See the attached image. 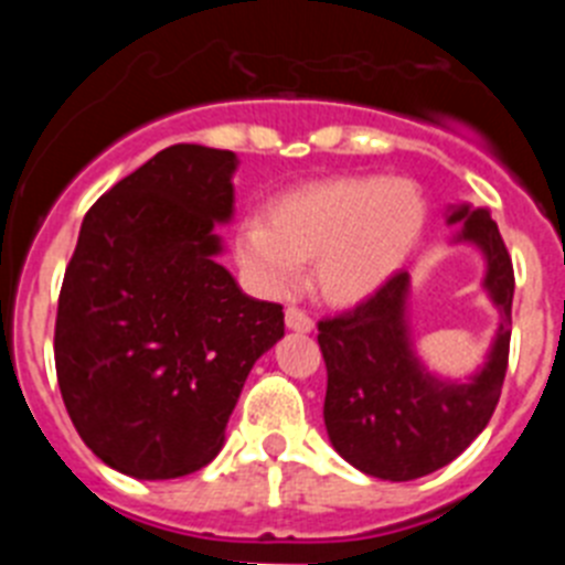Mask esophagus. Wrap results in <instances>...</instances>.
<instances>
[{
  "label": "esophagus",
  "mask_w": 565,
  "mask_h": 565,
  "mask_svg": "<svg viewBox=\"0 0 565 565\" xmlns=\"http://www.w3.org/2000/svg\"><path fill=\"white\" fill-rule=\"evenodd\" d=\"M286 326L291 328V331H297V333H311L313 331V319L308 317L302 308L291 306V308H286Z\"/></svg>",
  "instance_id": "esophagus-1"
}]
</instances>
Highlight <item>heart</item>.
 <instances>
[{"label":"heart","mask_w":565,"mask_h":565,"mask_svg":"<svg viewBox=\"0 0 565 565\" xmlns=\"http://www.w3.org/2000/svg\"><path fill=\"white\" fill-rule=\"evenodd\" d=\"M424 226L427 201L411 178H328L279 194L268 223H243L234 252L266 297L299 291L302 263H311L328 302L359 306L407 266Z\"/></svg>","instance_id":"b5f03b06"}]
</instances>
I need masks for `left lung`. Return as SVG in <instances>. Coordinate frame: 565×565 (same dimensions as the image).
I'll return each instance as SVG.
<instances>
[{
  "instance_id": "obj_1",
  "label": "left lung",
  "mask_w": 565,
  "mask_h": 565,
  "mask_svg": "<svg viewBox=\"0 0 565 565\" xmlns=\"http://www.w3.org/2000/svg\"><path fill=\"white\" fill-rule=\"evenodd\" d=\"M447 223H461L456 243H472L483 254V291L501 311L481 371L447 382L418 362L407 322V271L353 311L319 322L328 438L344 461L382 481H413L450 463L481 436L501 398L512 337V259L487 209L450 206Z\"/></svg>"
}]
</instances>
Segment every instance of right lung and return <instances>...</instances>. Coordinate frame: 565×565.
<instances>
[{"label":"right lung","mask_w":565,"mask_h":565,"mask_svg":"<svg viewBox=\"0 0 565 565\" xmlns=\"http://www.w3.org/2000/svg\"><path fill=\"white\" fill-rule=\"evenodd\" d=\"M237 154L174 143L84 214L56 313V376L73 427L107 467L167 481L206 467L282 306L217 263Z\"/></svg>","instance_id":"right-lung-1"}]
</instances>
